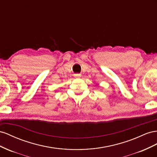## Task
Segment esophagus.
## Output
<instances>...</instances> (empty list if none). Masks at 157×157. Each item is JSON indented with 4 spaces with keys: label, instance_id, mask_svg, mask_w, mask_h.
<instances>
[{
    "label": "esophagus",
    "instance_id": "34e87169",
    "mask_svg": "<svg viewBox=\"0 0 157 157\" xmlns=\"http://www.w3.org/2000/svg\"><path fill=\"white\" fill-rule=\"evenodd\" d=\"M75 77H78V78H79V77H80V75H79V74H75Z\"/></svg>",
    "mask_w": 157,
    "mask_h": 157
}]
</instances>
